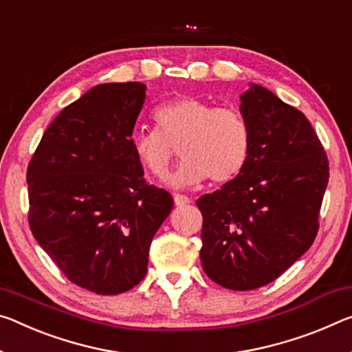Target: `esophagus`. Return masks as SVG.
Segmentation results:
<instances>
[{"instance_id":"obj_1","label":"esophagus","mask_w":352,"mask_h":352,"mask_svg":"<svg viewBox=\"0 0 352 352\" xmlns=\"http://www.w3.org/2000/svg\"><path fill=\"white\" fill-rule=\"evenodd\" d=\"M174 202H175L177 206H182V205H186V204L191 202V199L186 197V196H183V194H175Z\"/></svg>"}]
</instances>
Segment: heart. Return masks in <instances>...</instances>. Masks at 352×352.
Returning a JSON list of instances; mask_svg holds the SVG:
<instances>
[{
	"label": "heart",
	"instance_id": "1",
	"mask_svg": "<svg viewBox=\"0 0 352 352\" xmlns=\"http://www.w3.org/2000/svg\"><path fill=\"white\" fill-rule=\"evenodd\" d=\"M152 117L155 130L136 133L133 152L148 174L163 178L178 148L183 161L169 178L172 186L199 185L205 178L230 182L248 164L252 133L235 108H216L197 97L182 96L156 106Z\"/></svg>",
	"mask_w": 352,
	"mask_h": 352
}]
</instances>
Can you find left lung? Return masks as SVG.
Listing matches in <instances>:
<instances>
[{
  "label": "left lung",
  "instance_id": "obj_1",
  "mask_svg": "<svg viewBox=\"0 0 352 352\" xmlns=\"http://www.w3.org/2000/svg\"><path fill=\"white\" fill-rule=\"evenodd\" d=\"M239 100L252 133L248 164L196 204L206 276L248 292L276 280L314 244L329 161L307 117L276 94L250 85Z\"/></svg>",
  "mask_w": 352,
  "mask_h": 352
}]
</instances>
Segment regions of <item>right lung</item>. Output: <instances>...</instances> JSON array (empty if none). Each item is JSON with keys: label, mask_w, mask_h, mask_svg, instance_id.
Returning <instances> with one entry per match:
<instances>
[{"label": "right lung", "mask_w": 352, "mask_h": 352, "mask_svg": "<svg viewBox=\"0 0 352 352\" xmlns=\"http://www.w3.org/2000/svg\"><path fill=\"white\" fill-rule=\"evenodd\" d=\"M142 82H108L60 111L26 172L30 228L75 285L119 294L147 272L174 199L144 180L131 146Z\"/></svg>", "instance_id": "1"}]
</instances>
